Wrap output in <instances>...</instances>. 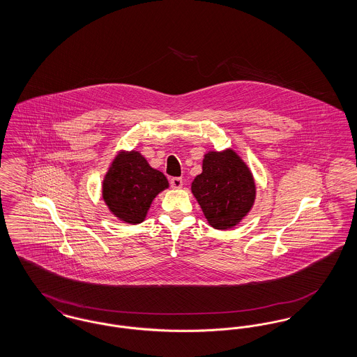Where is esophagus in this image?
Wrapping results in <instances>:
<instances>
[{"label":"esophagus","instance_id":"obj_1","mask_svg":"<svg viewBox=\"0 0 357 357\" xmlns=\"http://www.w3.org/2000/svg\"><path fill=\"white\" fill-rule=\"evenodd\" d=\"M170 185L174 188H181V187L183 186V179L182 178H176V176L171 178Z\"/></svg>","mask_w":357,"mask_h":357}]
</instances>
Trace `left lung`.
Here are the masks:
<instances>
[{"mask_svg": "<svg viewBox=\"0 0 357 357\" xmlns=\"http://www.w3.org/2000/svg\"><path fill=\"white\" fill-rule=\"evenodd\" d=\"M191 191L207 222L218 230L236 226L255 204L253 175L233 150L204 155Z\"/></svg>", "mask_w": 357, "mask_h": 357, "instance_id": "left-lung-1", "label": "left lung"}]
</instances>
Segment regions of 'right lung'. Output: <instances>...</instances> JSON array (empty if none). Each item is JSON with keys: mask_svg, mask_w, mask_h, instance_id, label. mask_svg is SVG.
Instances as JSON below:
<instances>
[{"mask_svg": "<svg viewBox=\"0 0 357 357\" xmlns=\"http://www.w3.org/2000/svg\"><path fill=\"white\" fill-rule=\"evenodd\" d=\"M167 187L166 176L140 153H121L104 178L102 198L118 218L135 225L144 221L153 198Z\"/></svg>", "mask_w": 357, "mask_h": 357, "instance_id": "right-lung-1", "label": "right lung"}]
</instances>
